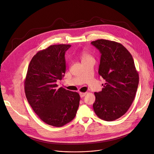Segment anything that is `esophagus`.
<instances>
[{"label": "esophagus", "instance_id": "34e87169", "mask_svg": "<svg viewBox=\"0 0 154 154\" xmlns=\"http://www.w3.org/2000/svg\"><path fill=\"white\" fill-rule=\"evenodd\" d=\"M86 92H79V95H80L81 97H85L86 96Z\"/></svg>", "mask_w": 154, "mask_h": 154}]
</instances>
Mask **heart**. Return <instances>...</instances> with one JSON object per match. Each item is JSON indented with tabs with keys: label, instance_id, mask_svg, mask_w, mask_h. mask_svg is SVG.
Here are the masks:
<instances>
[{
	"label": "heart",
	"instance_id": "b5f03b06",
	"mask_svg": "<svg viewBox=\"0 0 154 154\" xmlns=\"http://www.w3.org/2000/svg\"><path fill=\"white\" fill-rule=\"evenodd\" d=\"M80 56H81V58L82 62L94 59L93 56L91 54H89L88 52H87L86 51H82L81 53Z\"/></svg>",
	"mask_w": 154,
	"mask_h": 154
}]
</instances>
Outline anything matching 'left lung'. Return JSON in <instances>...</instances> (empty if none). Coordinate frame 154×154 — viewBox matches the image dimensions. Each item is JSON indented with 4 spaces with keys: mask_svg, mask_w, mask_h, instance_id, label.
Masks as SVG:
<instances>
[{
    "mask_svg": "<svg viewBox=\"0 0 154 154\" xmlns=\"http://www.w3.org/2000/svg\"><path fill=\"white\" fill-rule=\"evenodd\" d=\"M91 44L101 54L99 75L105 80L102 91L94 93L93 109L100 119L112 122L125 114L131 105L139 74L131 54L122 44L98 39Z\"/></svg>",
    "mask_w": 154,
    "mask_h": 154,
    "instance_id": "8db88e82",
    "label": "left lung"
}]
</instances>
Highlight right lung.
Returning a JSON list of instances; mask_svg holds the SVG:
<instances>
[{
    "mask_svg": "<svg viewBox=\"0 0 154 154\" xmlns=\"http://www.w3.org/2000/svg\"><path fill=\"white\" fill-rule=\"evenodd\" d=\"M71 45H50L31 59L25 80L26 99L34 112L47 125L61 127L74 119L80 96L76 92L62 87L61 80L66 71L65 52Z\"/></svg>",
    "mask_w": 154,
    "mask_h": 154,
    "instance_id": "obj_1",
    "label": "right lung"
}]
</instances>
